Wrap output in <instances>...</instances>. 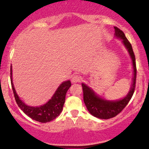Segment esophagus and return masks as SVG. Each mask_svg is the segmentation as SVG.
<instances>
[{
  "label": "esophagus",
  "instance_id": "esophagus-1",
  "mask_svg": "<svg viewBox=\"0 0 149 149\" xmlns=\"http://www.w3.org/2000/svg\"><path fill=\"white\" fill-rule=\"evenodd\" d=\"M81 80V77L79 75H74V76L72 77L71 79V82L72 83H78V82H80Z\"/></svg>",
  "mask_w": 149,
  "mask_h": 149
}]
</instances>
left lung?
I'll use <instances>...</instances> for the list:
<instances>
[{
	"mask_svg": "<svg viewBox=\"0 0 149 149\" xmlns=\"http://www.w3.org/2000/svg\"><path fill=\"white\" fill-rule=\"evenodd\" d=\"M114 29L115 31V36L123 40V44L127 49L129 54L131 57L133 69H134V77L133 79V84H132V86L127 95L124 97L123 100H118V101H107V100H103L98 97L94 92V91L91 90L88 86H87L86 84H82V88H83L84 91V101L86 106L87 109L93 116L100 118V119H109V118H114L119 113H120L123 109L130 102V99L132 98L133 93H134L135 88H136L137 70H136V58H135L132 45L128 40L126 38L124 32L122 30L116 26H115Z\"/></svg>",
	"mask_w": 149,
	"mask_h": 149,
	"instance_id": "8db88e82",
	"label": "left lung"
}]
</instances>
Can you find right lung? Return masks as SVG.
I'll return each instance as SVG.
<instances>
[{
    "instance_id": "obj_1",
    "label": "right lung",
    "mask_w": 149,
    "mask_h": 149,
    "mask_svg": "<svg viewBox=\"0 0 149 149\" xmlns=\"http://www.w3.org/2000/svg\"><path fill=\"white\" fill-rule=\"evenodd\" d=\"M10 83H11L15 100L19 108L31 119L43 123L53 120L57 117L59 116L62 112L65 103V94L71 86L70 81H66L61 84L51 100H49L45 104L40 107H29L25 104L16 94L12 81L11 68H10Z\"/></svg>"
}]
</instances>
